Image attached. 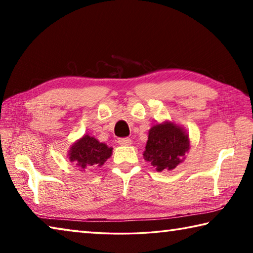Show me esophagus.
<instances>
[{
  "instance_id": "34e87169",
  "label": "esophagus",
  "mask_w": 253,
  "mask_h": 253,
  "mask_svg": "<svg viewBox=\"0 0 253 253\" xmlns=\"http://www.w3.org/2000/svg\"><path fill=\"white\" fill-rule=\"evenodd\" d=\"M118 144L121 145V146H129V145L131 144V140L130 138H119L118 139Z\"/></svg>"
}]
</instances>
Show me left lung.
Returning a JSON list of instances; mask_svg holds the SVG:
<instances>
[{
	"mask_svg": "<svg viewBox=\"0 0 253 253\" xmlns=\"http://www.w3.org/2000/svg\"><path fill=\"white\" fill-rule=\"evenodd\" d=\"M190 149V139L186 131L176 124L165 122L156 124L148 131L145 147V161L158 172L174 169L182 163L185 153Z\"/></svg>",
	"mask_w": 253,
	"mask_h": 253,
	"instance_id": "8db88e82",
	"label": "left lung"
}]
</instances>
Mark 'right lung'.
Here are the masks:
<instances>
[{"label": "right lung", "mask_w": 253, "mask_h": 253, "mask_svg": "<svg viewBox=\"0 0 253 253\" xmlns=\"http://www.w3.org/2000/svg\"><path fill=\"white\" fill-rule=\"evenodd\" d=\"M111 153L113 148L100 143L95 137L84 135L71 145L68 156L80 170H85L101 166L111 156Z\"/></svg>", "instance_id": "right-lung-1"}]
</instances>
